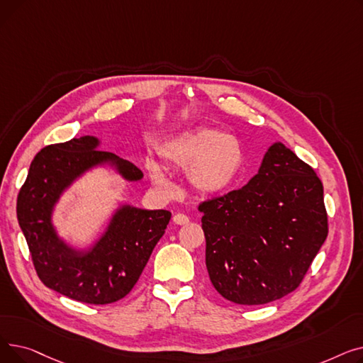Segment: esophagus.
Returning a JSON list of instances; mask_svg holds the SVG:
<instances>
[{"instance_id": "1", "label": "esophagus", "mask_w": 363, "mask_h": 363, "mask_svg": "<svg viewBox=\"0 0 363 363\" xmlns=\"http://www.w3.org/2000/svg\"><path fill=\"white\" fill-rule=\"evenodd\" d=\"M174 222H175L177 225H185V223L189 222V219H188V216H185V215H182V213H178V215L174 216Z\"/></svg>"}]
</instances>
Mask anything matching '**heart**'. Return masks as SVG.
<instances>
[{"mask_svg":"<svg viewBox=\"0 0 363 363\" xmlns=\"http://www.w3.org/2000/svg\"><path fill=\"white\" fill-rule=\"evenodd\" d=\"M160 155L170 167L186 170L189 185L208 196L226 191L244 166V147L240 138L213 128L178 133L162 145ZM147 169L160 194H175L177 186L160 164L150 160Z\"/></svg>","mask_w":363,"mask_h":363,"instance_id":"b5f03b06","label":"heart"}]
</instances>
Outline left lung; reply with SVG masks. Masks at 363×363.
Returning a JSON list of instances; mask_svg holds the SVG:
<instances>
[{"mask_svg": "<svg viewBox=\"0 0 363 363\" xmlns=\"http://www.w3.org/2000/svg\"><path fill=\"white\" fill-rule=\"evenodd\" d=\"M199 211L213 287L247 306L294 291L328 235L322 182L282 143L268 148L249 184Z\"/></svg>", "mask_w": 363, "mask_h": 363, "instance_id": "left-lung-1", "label": "left lung"}]
</instances>
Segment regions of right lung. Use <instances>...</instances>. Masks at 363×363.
<instances>
[{"label": "right lung", "mask_w": 363, "mask_h": 363, "mask_svg": "<svg viewBox=\"0 0 363 363\" xmlns=\"http://www.w3.org/2000/svg\"><path fill=\"white\" fill-rule=\"evenodd\" d=\"M99 147V138L85 135L43 148L17 196V220L38 277L48 289L89 304L118 301L133 289L172 216L122 204L88 249L62 240L52 225L54 206L85 172L108 164L126 181L143 178L135 164Z\"/></svg>", "instance_id": "right-lung-1"}]
</instances>
